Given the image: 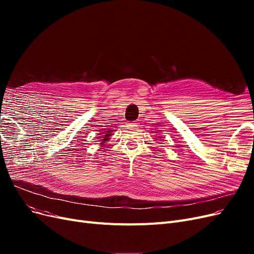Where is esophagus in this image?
Instances as JSON below:
<instances>
[{"instance_id": "esophagus-1", "label": "esophagus", "mask_w": 254, "mask_h": 254, "mask_svg": "<svg viewBox=\"0 0 254 254\" xmlns=\"http://www.w3.org/2000/svg\"><path fill=\"white\" fill-rule=\"evenodd\" d=\"M139 124H140L139 122H134V123H132V126H139Z\"/></svg>"}]
</instances>
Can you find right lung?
Wrapping results in <instances>:
<instances>
[{
	"instance_id": "1",
	"label": "right lung",
	"mask_w": 254,
	"mask_h": 254,
	"mask_svg": "<svg viewBox=\"0 0 254 254\" xmlns=\"http://www.w3.org/2000/svg\"><path fill=\"white\" fill-rule=\"evenodd\" d=\"M111 132H112V131H111V130H109V129H105V132H104V134H105V135L101 136V139H102V140H101V141H102V143H101V144H102V145H103V144H105V143H106L107 141H108V140L110 139V135H111ZM99 134H101V135H102L103 133H99Z\"/></svg>"
}]
</instances>
